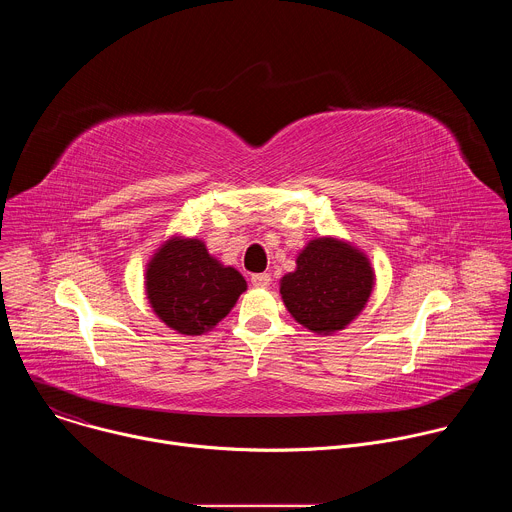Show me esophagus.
I'll use <instances>...</instances> for the list:
<instances>
[{"label":"esophagus","mask_w":512,"mask_h":512,"mask_svg":"<svg viewBox=\"0 0 512 512\" xmlns=\"http://www.w3.org/2000/svg\"><path fill=\"white\" fill-rule=\"evenodd\" d=\"M269 281H271L269 273H255V275H251V283L257 285V287H267Z\"/></svg>","instance_id":"34e87169"}]
</instances>
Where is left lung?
<instances>
[{"mask_svg": "<svg viewBox=\"0 0 512 512\" xmlns=\"http://www.w3.org/2000/svg\"><path fill=\"white\" fill-rule=\"evenodd\" d=\"M296 263L298 269L281 279V298L291 316L318 334L350 324L375 285L369 259L336 239L310 241Z\"/></svg>", "mask_w": 512, "mask_h": 512, "instance_id": "left-lung-1", "label": "left lung"}]
</instances>
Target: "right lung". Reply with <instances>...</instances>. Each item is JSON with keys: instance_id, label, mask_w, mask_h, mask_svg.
<instances>
[{"instance_id": "1", "label": "right lung", "mask_w": 512, "mask_h": 512, "mask_svg": "<svg viewBox=\"0 0 512 512\" xmlns=\"http://www.w3.org/2000/svg\"><path fill=\"white\" fill-rule=\"evenodd\" d=\"M145 289L154 312L180 334L214 328L247 289L243 275L212 259L198 239H172L152 257Z\"/></svg>"}]
</instances>
